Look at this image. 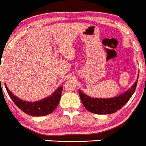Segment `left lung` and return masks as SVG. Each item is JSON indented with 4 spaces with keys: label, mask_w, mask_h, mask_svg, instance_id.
Here are the masks:
<instances>
[{
    "label": "left lung",
    "mask_w": 146,
    "mask_h": 146,
    "mask_svg": "<svg viewBox=\"0 0 146 146\" xmlns=\"http://www.w3.org/2000/svg\"><path fill=\"white\" fill-rule=\"evenodd\" d=\"M138 79L131 88L121 95L111 98H97L86 95L79 90V94L84 108L92 113L98 115H108L115 113L121 109L131 98L136 90Z\"/></svg>",
    "instance_id": "8db88e82"
}]
</instances>
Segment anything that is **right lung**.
<instances>
[{
    "mask_svg": "<svg viewBox=\"0 0 146 146\" xmlns=\"http://www.w3.org/2000/svg\"><path fill=\"white\" fill-rule=\"evenodd\" d=\"M5 86L7 94L15 104L25 113L34 117L45 116L53 112L59 104L63 88L62 86L59 87L52 95L41 100L27 102L21 100L17 96L13 95L11 91H9L6 84H5Z\"/></svg>",
    "mask_w": 146,
    "mask_h": 146,
    "instance_id": "add662e5",
    "label": "right lung"
}]
</instances>
